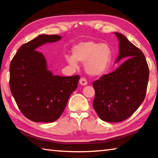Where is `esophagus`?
<instances>
[{
	"instance_id": "34e87169",
	"label": "esophagus",
	"mask_w": 158,
	"mask_h": 158,
	"mask_svg": "<svg viewBox=\"0 0 158 158\" xmlns=\"http://www.w3.org/2000/svg\"><path fill=\"white\" fill-rule=\"evenodd\" d=\"M79 83L81 84V85H86L88 84V81H87V80L85 78H81L79 79Z\"/></svg>"
}]
</instances>
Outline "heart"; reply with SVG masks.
I'll use <instances>...</instances> for the list:
<instances>
[{
    "label": "heart",
    "instance_id": "b5f03b06",
    "mask_svg": "<svg viewBox=\"0 0 158 158\" xmlns=\"http://www.w3.org/2000/svg\"><path fill=\"white\" fill-rule=\"evenodd\" d=\"M72 53L73 56H66L67 62L73 67L77 66V62L84 63L86 73L94 77L105 73L111 62V49L105 43L94 41L80 42L73 47Z\"/></svg>",
    "mask_w": 158,
    "mask_h": 158
}]
</instances>
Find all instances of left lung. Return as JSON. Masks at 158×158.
Returning <instances> with one entry per match:
<instances>
[{
	"label": "left lung",
	"mask_w": 158,
	"mask_h": 158,
	"mask_svg": "<svg viewBox=\"0 0 158 158\" xmlns=\"http://www.w3.org/2000/svg\"><path fill=\"white\" fill-rule=\"evenodd\" d=\"M115 35L119 42L115 62L126 60L115 71L93 83V106L100 118L107 122H122L138 109L145 99L149 75L141 50L121 33Z\"/></svg>",
	"instance_id": "8db88e82"
}]
</instances>
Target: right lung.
Here are the masks:
<instances>
[{
    "instance_id": "add662e5",
    "label": "right lung",
    "mask_w": 158,
    "mask_h": 158,
    "mask_svg": "<svg viewBox=\"0 0 158 158\" xmlns=\"http://www.w3.org/2000/svg\"><path fill=\"white\" fill-rule=\"evenodd\" d=\"M61 36L41 35L20 47L10 64L9 85L18 108L35 122L50 123L61 116L80 77L54 75L40 47Z\"/></svg>"
}]
</instances>
